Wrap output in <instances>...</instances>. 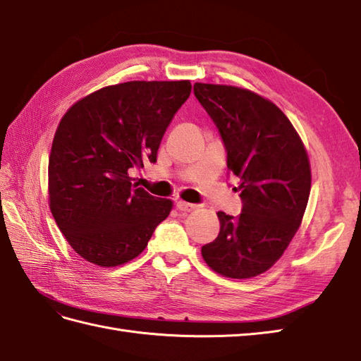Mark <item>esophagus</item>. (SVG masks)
<instances>
[{
	"label": "esophagus",
	"instance_id": "1",
	"mask_svg": "<svg viewBox=\"0 0 361 361\" xmlns=\"http://www.w3.org/2000/svg\"><path fill=\"white\" fill-rule=\"evenodd\" d=\"M195 208H197V206L192 204V203H188V202H183V200L176 202V209H178L180 212H190V211H194Z\"/></svg>",
	"mask_w": 361,
	"mask_h": 361
}]
</instances>
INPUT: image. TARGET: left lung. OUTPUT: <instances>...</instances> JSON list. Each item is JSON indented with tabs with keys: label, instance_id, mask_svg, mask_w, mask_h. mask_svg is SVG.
<instances>
[{
	"label": "left lung",
	"instance_id": "obj_1",
	"mask_svg": "<svg viewBox=\"0 0 361 361\" xmlns=\"http://www.w3.org/2000/svg\"><path fill=\"white\" fill-rule=\"evenodd\" d=\"M194 94L219 128L243 204L237 217L217 212L220 233L202 256L226 278H255L274 265L301 225L312 183L307 152L268 99L212 83H195Z\"/></svg>",
	"mask_w": 361,
	"mask_h": 361
}]
</instances>
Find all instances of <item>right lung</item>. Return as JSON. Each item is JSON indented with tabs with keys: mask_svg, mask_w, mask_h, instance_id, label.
Returning a JSON list of instances; mask_svg holds the SVG:
<instances>
[{
	"mask_svg": "<svg viewBox=\"0 0 361 361\" xmlns=\"http://www.w3.org/2000/svg\"><path fill=\"white\" fill-rule=\"evenodd\" d=\"M189 80L126 82L75 102L60 121L49 166V208L73 250L99 267L140 256L172 209L132 183L157 163L159 142L190 94Z\"/></svg>",
	"mask_w": 361,
	"mask_h": 361,
	"instance_id": "add662e5",
	"label": "right lung"
}]
</instances>
